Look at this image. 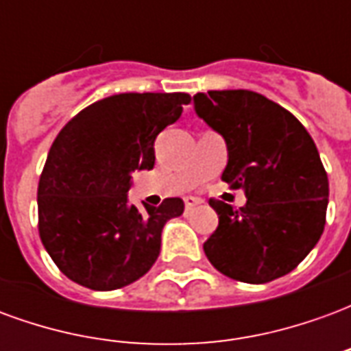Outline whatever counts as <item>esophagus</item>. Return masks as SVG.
Returning a JSON list of instances; mask_svg holds the SVG:
<instances>
[{"label":"esophagus","instance_id":"34e87169","mask_svg":"<svg viewBox=\"0 0 351 351\" xmlns=\"http://www.w3.org/2000/svg\"><path fill=\"white\" fill-rule=\"evenodd\" d=\"M201 203H203V201H201V199H197V197H186V199H184V205H186V210H188V213H190V210H193V208H195L197 205H201Z\"/></svg>","mask_w":351,"mask_h":351}]
</instances>
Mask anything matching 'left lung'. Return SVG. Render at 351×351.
Listing matches in <instances>:
<instances>
[{"label": "left lung", "instance_id": "left-lung-1", "mask_svg": "<svg viewBox=\"0 0 351 351\" xmlns=\"http://www.w3.org/2000/svg\"><path fill=\"white\" fill-rule=\"evenodd\" d=\"M195 112L226 138L221 180L244 190L239 210L210 199L218 228L203 244L208 261L229 278L267 284L291 272L325 228L329 180L297 118L250 90L193 95Z\"/></svg>", "mask_w": 351, "mask_h": 351}]
</instances>
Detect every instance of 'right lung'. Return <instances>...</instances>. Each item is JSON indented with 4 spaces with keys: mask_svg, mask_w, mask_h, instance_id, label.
Masks as SVG:
<instances>
[{
    "mask_svg": "<svg viewBox=\"0 0 351 351\" xmlns=\"http://www.w3.org/2000/svg\"><path fill=\"white\" fill-rule=\"evenodd\" d=\"M188 93H118L73 116L50 146L37 188L39 237L52 261L80 286L110 291L150 271L165 221L180 197L128 203L131 173L152 169L154 141L182 114Z\"/></svg>",
    "mask_w": 351,
    "mask_h": 351,
    "instance_id": "1",
    "label": "right lung"
}]
</instances>
